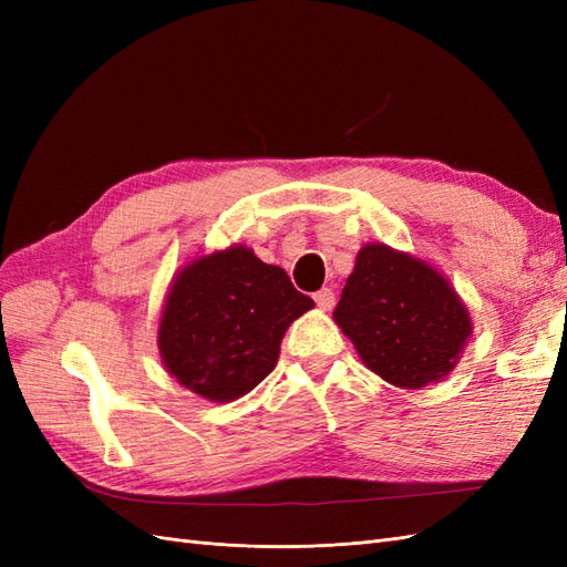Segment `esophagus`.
I'll list each match as a JSON object with an SVG mask.
<instances>
[{
  "instance_id": "esophagus-1",
  "label": "esophagus",
  "mask_w": 567,
  "mask_h": 567,
  "mask_svg": "<svg viewBox=\"0 0 567 567\" xmlns=\"http://www.w3.org/2000/svg\"><path fill=\"white\" fill-rule=\"evenodd\" d=\"M315 302H317L319 310L329 312L331 307L336 305V293H333L331 288H321V290H317V293H315Z\"/></svg>"
}]
</instances>
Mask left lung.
<instances>
[{
  "mask_svg": "<svg viewBox=\"0 0 567 567\" xmlns=\"http://www.w3.org/2000/svg\"><path fill=\"white\" fill-rule=\"evenodd\" d=\"M333 319L375 375L409 390L442 381L473 333L452 284L385 244L357 252Z\"/></svg>",
  "mask_w": 567,
  "mask_h": 567,
  "instance_id": "left-lung-1",
  "label": "left lung"
}]
</instances>
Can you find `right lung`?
I'll use <instances>...</instances> for the list:
<instances>
[{
  "instance_id": "1",
  "label": "right lung",
  "mask_w": 567,
  "mask_h": 567,
  "mask_svg": "<svg viewBox=\"0 0 567 567\" xmlns=\"http://www.w3.org/2000/svg\"><path fill=\"white\" fill-rule=\"evenodd\" d=\"M315 300L246 246L203 255L167 290L158 350L177 383L210 402H234L277 367L284 333Z\"/></svg>"
}]
</instances>
